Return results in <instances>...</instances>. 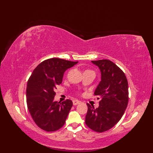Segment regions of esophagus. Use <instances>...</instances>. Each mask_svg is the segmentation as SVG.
Masks as SVG:
<instances>
[{
	"mask_svg": "<svg viewBox=\"0 0 153 153\" xmlns=\"http://www.w3.org/2000/svg\"><path fill=\"white\" fill-rule=\"evenodd\" d=\"M81 103V101L78 100H73V105H79V104Z\"/></svg>",
	"mask_w": 153,
	"mask_h": 153,
	"instance_id": "34e87169",
	"label": "esophagus"
}]
</instances>
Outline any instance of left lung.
Wrapping results in <instances>:
<instances>
[{"mask_svg": "<svg viewBox=\"0 0 153 153\" xmlns=\"http://www.w3.org/2000/svg\"><path fill=\"white\" fill-rule=\"evenodd\" d=\"M91 62L101 72V81L94 93L101 100L97 108L87 104L85 123L92 130L101 133L114 126L124 114L129 99L128 83L123 71L112 61Z\"/></svg>", "mask_w": 153, "mask_h": 153, "instance_id": "obj_1", "label": "left lung"}]
</instances>
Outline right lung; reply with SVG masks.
I'll list each match as a JSON object with an SVG mask.
<instances>
[{"label":"right lung","instance_id":"add662e5","mask_svg":"<svg viewBox=\"0 0 153 153\" xmlns=\"http://www.w3.org/2000/svg\"><path fill=\"white\" fill-rule=\"evenodd\" d=\"M77 62L49 58L39 64L28 79L27 108L35 123L45 131H56L64 125L73 102L69 99L54 101V91L62 82L65 71Z\"/></svg>","mask_w":153,"mask_h":153}]
</instances>
